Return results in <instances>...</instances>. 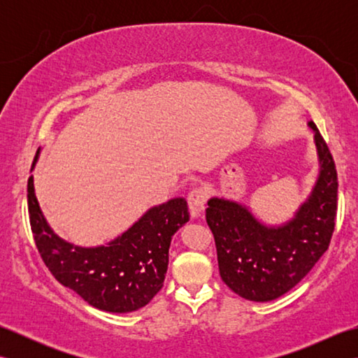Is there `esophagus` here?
<instances>
[{"label":"esophagus","instance_id":"34e87169","mask_svg":"<svg viewBox=\"0 0 358 358\" xmlns=\"http://www.w3.org/2000/svg\"><path fill=\"white\" fill-rule=\"evenodd\" d=\"M208 191L204 187H194L187 195V204L191 209L192 217H199L208 203Z\"/></svg>","mask_w":358,"mask_h":358}]
</instances>
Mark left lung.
Segmentation results:
<instances>
[{
    "instance_id": "8db88e82",
    "label": "left lung",
    "mask_w": 358,
    "mask_h": 358,
    "mask_svg": "<svg viewBox=\"0 0 358 358\" xmlns=\"http://www.w3.org/2000/svg\"><path fill=\"white\" fill-rule=\"evenodd\" d=\"M320 175L309 200L291 222L266 227L238 203L208 201L206 222L214 234L218 269L235 294L271 301L299 285L328 250L337 217V169L314 123Z\"/></svg>"
}]
</instances>
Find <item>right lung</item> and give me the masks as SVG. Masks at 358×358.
Segmentation results:
<instances>
[{
    "mask_svg": "<svg viewBox=\"0 0 358 358\" xmlns=\"http://www.w3.org/2000/svg\"><path fill=\"white\" fill-rule=\"evenodd\" d=\"M27 208L36 249L52 275L90 306L117 314L146 306L159 292L172 235L189 222L186 200L173 199L148 210L108 246L86 249L50 231L38 206L32 177L27 181Z\"/></svg>",
    "mask_w": 358,
    "mask_h": 358,
    "instance_id": "right-lung-1",
    "label": "right lung"
}]
</instances>
